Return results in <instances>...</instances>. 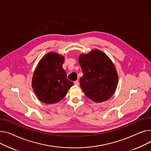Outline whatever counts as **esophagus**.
I'll use <instances>...</instances> for the list:
<instances>
[{
	"instance_id": "34e87169",
	"label": "esophagus",
	"mask_w": 151,
	"mask_h": 151,
	"mask_svg": "<svg viewBox=\"0 0 151 151\" xmlns=\"http://www.w3.org/2000/svg\"><path fill=\"white\" fill-rule=\"evenodd\" d=\"M74 84H75L76 85H77V86H78V85H79V82H78V81H76L74 82Z\"/></svg>"
}]
</instances>
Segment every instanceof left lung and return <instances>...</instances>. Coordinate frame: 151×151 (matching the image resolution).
Here are the masks:
<instances>
[{"instance_id": "1", "label": "left lung", "mask_w": 151, "mask_h": 151, "mask_svg": "<svg viewBox=\"0 0 151 151\" xmlns=\"http://www.w3.org/2000/svg\"><path fill=\"white\" fill-rule=\"evenodd\" d=\"M78 63L83 76L80 84L85 95L95 102L109 100L116 91L118 74L111 59L102 51L94 49L81 54Z\"/></svg>"}]
</instances>
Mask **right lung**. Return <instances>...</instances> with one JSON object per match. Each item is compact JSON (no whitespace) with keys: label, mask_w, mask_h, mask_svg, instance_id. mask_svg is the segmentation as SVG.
<instances>
[{"label":"right lung","mask_w":151,"mask_h":151,"mask_svg":"<svg viewBox=\"0 0 151 151\" xmlns=\"http://www.w3.org/2000/svg\"><path fill=\"white\" fill-rule=\"evenodd\" d=\"M65 57L54 52L44 55L33 73L32 86L42 102L53 104L64 98L74 83L67 78L63 69Z\"/></svg>","instance_id":"1"}]
</instances>
